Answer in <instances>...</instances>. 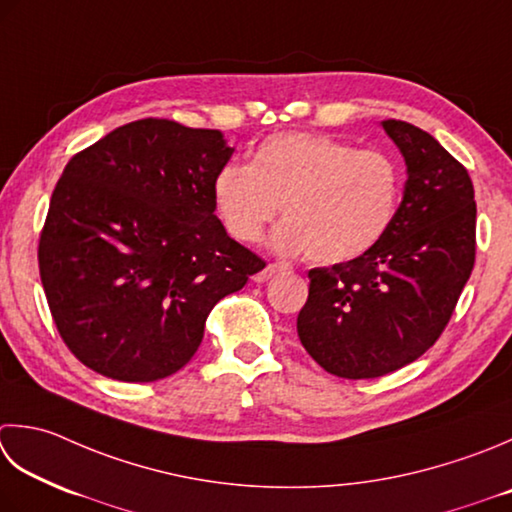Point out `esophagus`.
I'll use <instances>...</instances> for the list:
<instances>
[{"label": "esophagus", "mask_w": 512, "mask_h": 512, "mask_svg": "<svg viewBox=\"0 0 512 512\" xmlns=\"http://www.w3.org/2000/svg\"><path fill=\"white\" fill-rule=\"evenodd\" d=\"M282 266H277V264H268L266 268H262L259 270V273H255L253 275V279L257 284H264V282H268V279H273V277H277L279 273H282Z\"/></svg>", "instance_id": "1"}]
</instances>
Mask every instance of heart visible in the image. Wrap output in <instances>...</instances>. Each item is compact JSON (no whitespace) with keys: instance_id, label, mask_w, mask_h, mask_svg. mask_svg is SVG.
Listing matches in <instances>:
<instances>
[{"instance_id":"b5f03b06","label":"heart","mask_w":512,"mask_h":512,"mask_svg":"<svg viewBox=\"0 0 512 512\" xmlns=\"http://www.w3.org/2000/svg\"><path fill=\"white\" fill-rule=\"evenodd\" d=\"M215 208L237 242L253 244L284 210L273 248L319 264L364 255L386 233L399 199V170L377 150L317 133H279L255 148L250 166L215 175Z\"/></svg>"}]
</instances>
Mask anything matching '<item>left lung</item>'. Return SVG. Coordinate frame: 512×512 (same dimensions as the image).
I'll list each match as a JSON object with an SVG mask.
<instances>
[{
  "label": "left lung",
  "mask_w": 512,
  "mask_h": 512,
  "mask_svg": "<svg viewBox=\"0 0 512 512\" xmlns=\"http://www.w3.org/2000/svg\"><path fill=\"white\" fill-rule=\"evenodd\" d=\"M406 162L397 213L350 262L308 270L297 317L306 353L326 373L373 379L422 357L444 333L475 264V190L468 170L426 130L382 122Z\"/></svg>",
  "instance_id": "8db88e82"
}]
</instances>
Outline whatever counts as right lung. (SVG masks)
<instances>
[{
    "mask_svg": "<svg viewBox=\"0 0 512 512\" xmlns=\"http://www.w3.org/2000/svg\"><path fill=\"white\" fill-rule=\"evenodd\" d=\"M233 150L219 130L148 117L66 164L37 257L50 315L84 366L139 384L177 373L213 306L266 266L215 215Z\"/></svg>",
    "mask_w": 512,
    "mask_h": 512,
    "instance_id": "1",
    "label": "right lung"
}]
</instances>
